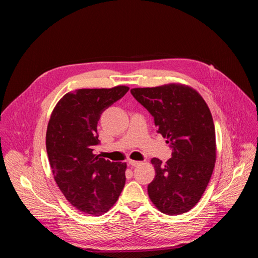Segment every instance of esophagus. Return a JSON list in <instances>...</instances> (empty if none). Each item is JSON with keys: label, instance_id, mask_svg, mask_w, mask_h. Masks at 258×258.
I'll return each instance as SVG.
<instances>
[{"label": "esophagus", "instance_id": "34e87169", "mask_svg": "<svg viewBox=\"0 0 258 258\" xmlns=\"http://www.w3.org/2000/svg\"><path fill=\"white\" fill-rule=\"evenodd\" d=\"M128 163H129V166H131V167H137V166H139L141 162L137 161V160H129Z\"/></svg>", "mask_w": 258, "mask_h": 258}]
</instances>
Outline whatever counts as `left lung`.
I'll return each mask as SVG.
<instances>
[{"label": "left lung", "instance_id": "1", "mask_svg": "<svg viewBox=\"0 0 258 258\" xmlns=\"http://www.w3.org/2000/svg\"><path fill=\"white\" fill-rule=\"evenodd\" d=\"M131 95L154 117L157 132L167 139L172 157L153 158L156 175L148 196L160 212L177 215L198 204L216 160L212 115L199 93L185 85L134 88Z\"/></svg>", "mask_w": 258, "mask_h": 258}]
</instances>
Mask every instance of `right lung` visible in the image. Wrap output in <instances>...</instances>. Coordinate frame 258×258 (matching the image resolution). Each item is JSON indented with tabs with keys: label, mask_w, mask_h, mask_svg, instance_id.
I'll list each match as a JSON object with an SVG mask.
<instances>
[{
	"label": "right lung",
	"mask_w": 258,
	"mask_h": 258,
	"mask_svg": "<svg viewBox=\"0 0 258 258\" xmlns=\"http://www.w3.org/2000/svg\"><path fill=\"white\" fill-rule=\"evenodd\" d=\"M127 86L68 92L54 106L46 132L52 174L67 200L85 214L106 213L126 183V162L93 154L101 114L128 92Z\"/></svg>",
	"instance_id": "1"
}]
</instances>
